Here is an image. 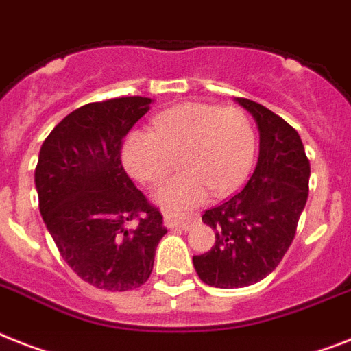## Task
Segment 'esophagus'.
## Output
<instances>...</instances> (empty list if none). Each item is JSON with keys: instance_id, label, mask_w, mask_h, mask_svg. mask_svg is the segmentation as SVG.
Wrapping results in <instances>:
<instances>
[{"instance_id": "1", "label": "esophagus", "mask_w": 351, "mask_h": 351, "mask_svg": "<svg viewBox=\"0 0 351 351\" xmlns=\"http://www.w3.org/2000/svg\"><path fill=\"white\" fill-rule=\"evenodd\" d=\"M164 221H166V225L169 227V229L187 230V229H191L193 225H195L196 218H193V216H189V218H175V216H167L166 215Z\"/></svg>"}]
</instances>
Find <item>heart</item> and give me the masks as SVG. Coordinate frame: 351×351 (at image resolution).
I'll return each instance as SVG.
<instances>
[{
  "mask_svg": "<svg viewBox=\"0 0 351 351\" xmlns=\"http://www.w3.org/2000/svg\"><path fill=\"white\" fill-rule=\"evenodd\" d=\"M256 135L241 108H220L207 102H182L153 121V131H131L122 142V162L142 184L155 185L184 167L156 193L169 210L202 204L234 193L254 160Z\"/></svg>",
  "mask_w": 351,
  "mask_h": 351,
  "instance_id": "obj_1",
  "label": "heart"
}]
</instances>
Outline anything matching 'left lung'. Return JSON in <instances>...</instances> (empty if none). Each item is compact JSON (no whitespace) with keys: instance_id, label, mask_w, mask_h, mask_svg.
Returning a JSON list of instances; mask_svg holds the SVG:
<instances>
[{"instance_id":"1","label":"left lung","mask_w":351,"mask_h":351,"mask_svg":"<svg viewBox=\"0 0 351 351\" xmlns=\"http://www.w3.org/2000/svg\"><path fill=\"white\" fill-rule=\"evenodd\" d=\"M236 101L258 122L259 156L243 189L202 216L216 241L193 263L202 281L218 289L267 278L292 245L308 198L310 160L298 131L258 102Z\"/></svg>"}]
</instances>
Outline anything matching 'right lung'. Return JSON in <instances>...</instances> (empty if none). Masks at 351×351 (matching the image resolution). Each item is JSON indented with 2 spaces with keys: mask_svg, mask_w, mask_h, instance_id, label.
Returning <instances> with one entry per match:
<instances>
[{
  "mask_svg": "<svg viewBox=\"0 0 351 351\" xmlns=\"http://www.w3.org/2000/svg\"><path fill=\"white\" fill-rule=\"evenodd\" d=\"M147 97L90 102L43 142L36 166L39 210L62 259L97 289H138L166 227L122 166V142L149 110Z\"/></svg>",
  "mask_w": 351,
  "mask_h": 351,
  "instance_id": "obj_1",
  "label": "right lung"
}]
</instances>
